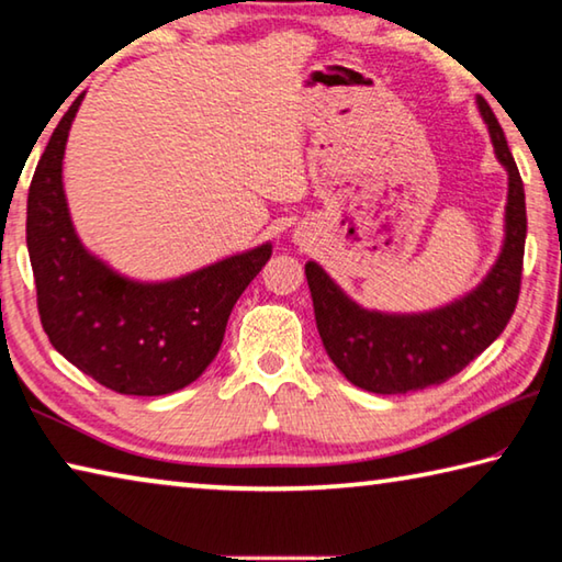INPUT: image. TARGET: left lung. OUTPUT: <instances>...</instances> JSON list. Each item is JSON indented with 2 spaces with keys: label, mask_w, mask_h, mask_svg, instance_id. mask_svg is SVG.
Returning <instances> with one entry per match:
<instances>
[{
  "label": "left lung",
  "mask_w": 562,
  "mask_h": 562,
  "mask_svg": "<svg viewBox=\"0 0 562 562\" xmlns=\"http://www.w3.org/2000/svg\"><path fill=\"white\" fill-rule=\"evenodd\" d=\"M475 101L495 156L508 171V204L498 259L471 293L426 314H383L361 308L316 261L306 263L321 341L338 371L363 391L391 395L448 381L503 334L518 303L526 191L493 109L483 97Z\"/></svg>",
  "instance_id": "8db88e82"
}]
</instances>
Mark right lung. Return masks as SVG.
I'll list each match as a JSON object with an SVG mask.
<instances>
[{
  "instance_id": "add662e5",
  "label": "right lung",
  "mask_w": 562,
  "mask_h": 562,
  "mask_svg": "<svg viewBox=\"0 0 562 562\" xmlns=\"http://www.w3.org/2000/svg\"><path fill=\"white\" fill-rule=\"evenodd\" d=\"M81 99L36 164L26 199V248L36 306L52 346L97 383L124 395H167L214 361L234 303L271 259V244L171 281L116 273L74 232L61 159Z\"/></svg>"
}]
</instances>
